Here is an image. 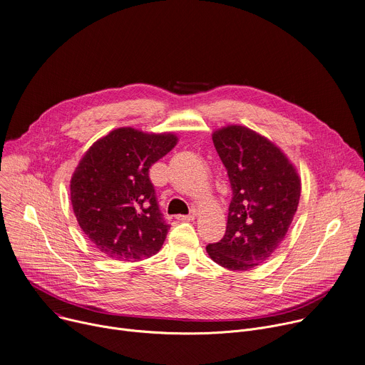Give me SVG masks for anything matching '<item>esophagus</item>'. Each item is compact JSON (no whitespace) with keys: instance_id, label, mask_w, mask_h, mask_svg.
I'll return each mask as SVG.
<instances>
[{"instance_id":"1","label":"esophagus","mask_w":365,"mask_h":365,"mask_svg":"<svg viewBox=\"0 0 365 365\" xmlns=\"http://www.w3.org/2000/svg\"><path fill=\"white\" fill-rule=\"evenodd\" d=\"M177 219L180 222H191L195 219V216L194 215H180V216H177Z\"/></svg>"}]
</instances>
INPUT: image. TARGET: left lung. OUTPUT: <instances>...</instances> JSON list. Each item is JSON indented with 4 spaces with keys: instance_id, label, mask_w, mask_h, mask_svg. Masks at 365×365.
Instances as JSON below:
<instances>
[{
    "instance_id": "8db88e82",
    "label": "left lung",
    "mask_w": 365,
    "mask_h": 365,
    "mask_svg": "<svg viewBox=\"0 0 365 365\" xmlns=\"http://www.w3.org/2000/svg\"><path fill=\"white\" fill-rule=\"evenodd\" d=\"M213 143L232 200L223 237L206 250L219 265L247 271L267 261L284 239L297 212L300 178L284 153L248 128H223L213 133Z\"/></svg>"
}]
</instances>
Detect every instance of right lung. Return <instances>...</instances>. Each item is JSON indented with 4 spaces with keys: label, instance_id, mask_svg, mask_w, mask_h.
Here are the masks:
<instances>
[{
    "label": "right lung",
    "instance_id": "right-lung-1",
    "mask_svg": "<svg viewBox=\"0 0 365 365\" xmlns=\"http://www.w3.org/2000/svg\"><path fill=\"white\" fill-rule=\"evenodd\" d=\"M177 143L171 133L121 128L97 140L71 180V201L87 237L107 257L140 261L155 255L170 225L159 210L149 168Z\"/></svg>",
    "mask_w": 365,
    "mask_h": 365
}]
</instances>
